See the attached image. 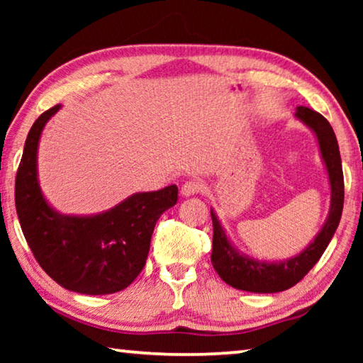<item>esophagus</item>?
I'll return each mask as SVG.
<instances>
[{"instance_id": "34e87169", "label": "esophagus", "mask_w": 363, "mask_h": 363, "mask_svg": "<svg viewBox=\"0 0 363 363\" xmlns=\"http://www.w3.org/2000/svg\"><path fill=\"white\" fill-rule=\"evenodd\" d=\"M205 189V184L203 181L200 179H189L182 184L181 187V195L182 196H190V195H195L199 192H203Z\"/></svg>"}]
</instances>
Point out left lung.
Instances as JSON below:
<instances>
[{
    "label": "left lung",
    "instance_id": "1",
    "mask_svg": "<svg viewBox=\"0 0 363 363\" xmlns=\"http://www.w3.org/2000/svg\"><path fill=\"white\" fill-rule=\"evenodd\" d=\"M298 118L311 128L318 140L320 155L328 171L331 187V203L328 219L322 230L317 233L309 247L298 256L279 262L257 261L243 255L229 242L219 219L211 210L213 219V267L227 285L237 290L251 293H279L288 290L304 279V275L315 266L323 251L333 238L340 224L344 205V177L337 140L330 123L325 116L307 107L296 108Z\"/></svg>",
    "mask_w": 363,
    "mask_h": 363
}]
</instances>
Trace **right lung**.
Segmentation results:
<instances>
[{
    "mask_svg": "<svg viewBox=\"0 0 363 363\" xmlns=\"http://www.w3.org/2000/svg\"><path fill=\"white\" fill-rule=\"evenodd\" d=\"M54 106L30 130L16 176V210L23 237L41 269L60 286L82 294L125 290L145 266L158 218L174 206L177 187L139 192L106 213L67 216L41 194L36 153L41 131L57 112Z\"/></svg>",
    "mask_w": 363,
    "mask_h": 363,
    "instance_id": "add662e5",
    "label": "right lung"
}]
</instances>
